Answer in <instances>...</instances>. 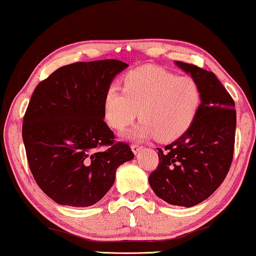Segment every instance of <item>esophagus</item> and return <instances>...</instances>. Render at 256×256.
Wrapping results in <instances>:
<instances>
[{"label":"esophagus","mask_w":256,"mask_h":256,"mask_svg":"<svg viewBox=\"0 0 256 256\" xmlns=\"http://www.w3.org/2000/svg\"><path fill=\"white\" fill-rule=\"evenodd\" d=\"M131 148H132L133 152H134V154H136V152H139L141 150H142V146H140V144H133L132 146H131Z\"/></svg>","instance_id":"esophagus-1"}]
</instances>
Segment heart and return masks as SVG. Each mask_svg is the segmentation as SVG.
<instances>
[{"mask_svg":"<svg viewBox=\"0 0 256 256\" xmlns=\"http://www.w3.org/2000/svg\"><path fill=\"white\" fill-rule=\"evenodd\" d=\"M200 104L201 90L193 78L142 66L125 76L123 90L112 85L106 90L104 112L106 123L118 132L139 115L142 120L130 132L133 139L155 136L160 141H171L190 128Z\"/></svg>","mask_w":256,"mask_h":256,"instance_id":"heart-1","label":"heart"}]
</instances>
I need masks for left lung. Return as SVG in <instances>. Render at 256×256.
Segmentation results:
<instances>
[{"label": "left lung", "instance_id": "left-lung-1", "mask_svg": "<svg viewBox=\"0 0 256 256\" xmlns=\"http://www.w3.org/2000/svg\"><path fill=\"white\" fill-rule=\"evenodd\" d=\"M176 64L199 84L200 108L180 138L158 148V166L148 180L168 204L193 207L210 196L230 170L237 114L234 98L215 74L180 60Z\"/></svg>", "mask_w": 256, "mask_h": 256}]
</instances>
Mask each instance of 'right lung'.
<instances>
[{
    "instance_id": "obj_1",
    "label": "right lung",
    "mask_w": 256,
    "mask_h": 256,
    "mask_svg": "<svg viewBox=\"0 0 256 256\" xmlns=\"http://www.w3.org/2000/svg\"><path fill=\"white\" fill-rule=\"evenodd\" d=\"M125 68L117 60L72 63L34 90L22 120L26 158L36 184L57 204H96L117 168L134 158L104 122L106 90Z\"/></svg>"
}]
</instances>
